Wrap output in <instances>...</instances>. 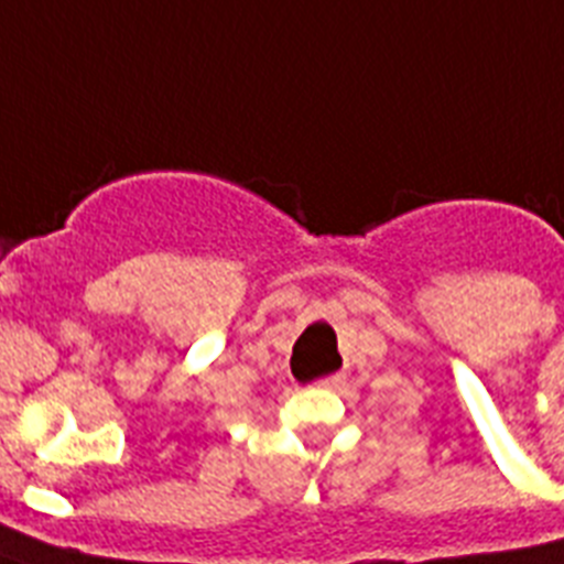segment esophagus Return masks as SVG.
I'll list each match as a JSON object with an SVG mask.
<instances>
[{
	"mask_svg": "<svg viewBox=\"0 0 564 564\" xmlns=\"http://www.w3.org/2000/svg\"><path fill=\"white\" fill-rule=\"evenodd\" d=\"M338 383H341V376H327V378H322V381H316V387H327V390H333V387H338Z\"/></svg>",
	"mask_w": 564,
	"mask_h": 564,
	"instance_id": "obj_1",
	"label": "esophagus"
}]
</instances>
